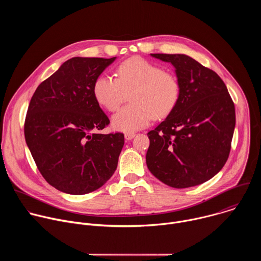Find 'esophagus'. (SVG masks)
Listing matches in <instances>:
<instances>
[{
	"instance_id": "34e87169",
	"label": "esophagus",
	"mask_w": 261,
	"mask_h": 261,
	"mask_svg": "<svg viewBox=\"0 0 261 261\" xmlns=\"http://www.w3.org/2000/svg\"><path fill=\"white\" fill-rule=\"evenodd\" d=\"M135 136L134 133H125V139L126 140H131Z\"/></svg>"
}]
</instances>
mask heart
Segmentation results:
<instances>
[{
  "label": "heart",
  "instance_id": "heart-1",
  "mask_svg": "<svg viewBox=\"0 0 261 261\" xmlns=\"http://www.w3.org/2000/svg\"><path fill=\"white\" fill-rule=\"evenodd\" d=\"M118 76L101 75L94 85L97 101L109 111L117 110L130 95L132 103L111 120L115 130L133 133L142 129L153 118L168 116L179 99L180 86L174 74L141 58L122 63Z\"/></svg>",
  "mask_w": 261,
  "mask_h": 261
}]
</instances>
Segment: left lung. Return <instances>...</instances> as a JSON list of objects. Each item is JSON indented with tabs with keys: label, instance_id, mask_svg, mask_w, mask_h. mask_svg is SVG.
Returning <instances> with one entry per match:
<instances>
[{
	"label": "left lung",
	"instance_id": "8db88e82",
	"mask_svg": "<svg viewBox=\"0 0 261 261\" xmlns=\"http://www.w3.org/2000/svg\"><path fill=\"white\" fill-rule=\"evenodd\" d=\"M151 56L174 67L180 95L167 118L147 133L146 165L172 188L193 187L215 176L228 159L234 104L218 74L191 57Z\"/></svg>",
	"mask_w": 261,
	"mask_h": 261
}]
</instances>
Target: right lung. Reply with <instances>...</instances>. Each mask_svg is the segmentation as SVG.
<instances>
[{
  "instance_id": "obj_1",
  "label": "right lung",
  "mask_w": 261,
  "mask_h": 261,
  "mask_svg": "<svg viewBox=\"0 0 261 261\" xmlns=\"http://www.w3.org/2000/svg\"><path fill=\"white\" fill-rule=\"evenodd\" d=\"M117 57L72 58L39 85L29 104L24 137L39 171L53 187L83 195L117 169L124 134H101L109 124L94 94L100 74Z\"/></svg>"
}]
</instances>
